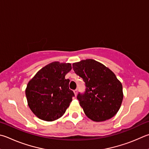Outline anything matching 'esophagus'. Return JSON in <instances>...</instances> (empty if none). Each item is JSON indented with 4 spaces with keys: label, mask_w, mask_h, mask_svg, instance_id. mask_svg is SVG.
I'll use <instances>...</instances> for the list:
<instances>
[{
    "label": "esophagus",
    "mask_w": 149,
    "mask_h": 149,
    "mask_svg": "<svg viewBox=\"0 0 149 149\" xmlns=\"http://www.w3.org/2000/svg\"><path fill=\"white\" fill-rule=\"evenodd\" d=\"M74 93L75 96H77V89H75V90H74Z\"/></svg>",
    "instance_id": "34e87169"
}]
</instances>
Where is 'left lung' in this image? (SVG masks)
<instances>
[{
	"label": "left lung",
	"mask_w": 149,
	"mask_h": 149,
	"mask_svg": "<svg viewBox=\"0 0 149 149\" xmlns=\"http://www.w3.org/2000/svg\"><path fill=\"white\" fill-rule=\"evenodd\" d=\"M75 74L85 83L84 94L77 100L85 115L95 122L109 119L117 114L123 100V85L111 70L93 59L72 64Z\"/></svg>",
	"instance_id": "8db88e82"
}]
</instances>
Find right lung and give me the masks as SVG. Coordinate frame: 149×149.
I'll return each instance as SVG.
<instances>
[{
    "label": "right lung",
    "instance_id": "1",
    "mask_svg": "<svg viewBox=\"0 0 149 149\" xmlns=\"http://www.w3.org/2000/svg\"><path fill=\"white\" fill-rule=\"evenodd\" d=\"M72 70L70 63L53 62L38 72L25 90L28 105L40 119L54 121L61 118L72 101L74 93L69 88L65 75Z\"/></svg>",
    "mask_w": 149,
    "mask_h": 149
}]
</instances>
